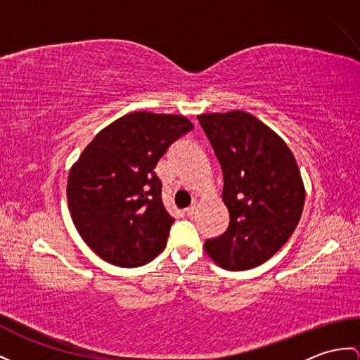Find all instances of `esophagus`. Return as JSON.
I'll return each mask as SVG.
<instances>
[{"label": "esophagus", "instance_id": "1", "mask_svg": "<svg viewBox=\"0 0 360 360\" xmlns=\"http://www.w3.org/2000/svg\"><path fill=\"white\" fill-rule=\"evenodd\" d=\"M195 210H197V207H195V206H191V207L185 209V214H186L188 217H192V215L195 214Z\"/></svg>", "mask_w": 360, "mask_h": 360}]
</instances>
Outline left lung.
I'll return each mask as SVG.
<instances>
[{
	"instance_id": "obj_1",
	"label": "left lung",
	"mask_w": 360,
	"mask_h": 360,
	"mask_svg": "<svg viewBox=\"0 0 360 360\" xmlns=\"http://www.w3.org/2000/svg\"><path fill=\"white\" fill-rule=\"evenodd\" d=\"M221 165L229 227L205 250L227 270H249L270 259L301 220L305 188L290 148L264 122L241 110L200 114Z\"/></svg>"
}]
</instances>
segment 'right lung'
<instances>
[{"label":"right lung","instance_id":"obj_1","mask_svg":"<svg viewBox=\"0 0 360 360\" xmlns=\"http://www.w3.org/2000/svg\"><path fill=\"white\" fill-rule=\"evenodd\" d=\"M192 128L179 114L128 112L101 129L70 168V215L103 261L139 267L166 248L174 218L163 206L155 166Z\"/></svg>","mask_w":360,"mask_h":360}]
</instances>
